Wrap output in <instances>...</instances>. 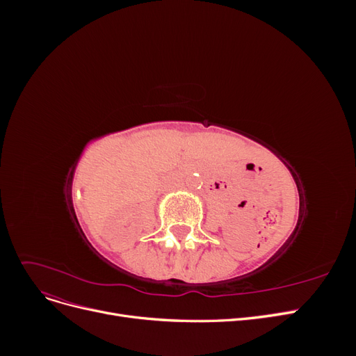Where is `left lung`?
<instances>
[{"mask_svg":"<svg viewBox=\"0 0 356 356\" xmlns=\"http://www.w3.org/2000/svg\"><path fill=\"white\" fill-rule=\"evenodd\" d=\"M288 168H289V166H288ZM289 170H291V172H293V169H291V168H289Z\"/></svg>","mask_w":356,"mask_h":356,"instance_id":"left-lung-1","label":"left lung"}]
</instances>
